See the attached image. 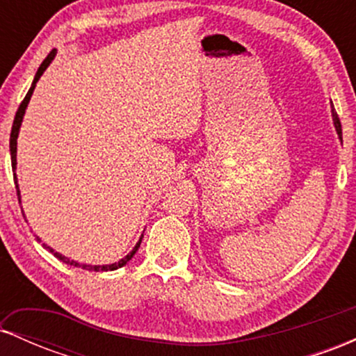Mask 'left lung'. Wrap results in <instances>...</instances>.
Returning <instances> with one entry per match:
<instances>
[{
    "mask_svg": "<svg viewBox=\"0 0 356 356\" xmlns=\"http://www.w3.org/2000/svg\"><path fill=\"white\" fill-rule=\"evenodd\" d=\"M332 117H333V125H334V129H337L338 137H340V140H341V124H340V118H338V115H337V112H334L333 104H332Z\"/></svg>",
    "mask_w": 356,
    "mask_h": 356,
    "instance_id": "1",
    "label": "left lung"
}]
</instances>
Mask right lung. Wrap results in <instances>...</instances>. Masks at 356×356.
Wrapping results in <instances>:
<instances>
[{"label": "right lung", "mask_w": 356, "mask_h": 356, "mask_svg": "<svg viewBox=\"0 0 356 356\" xmlns=\"http://www.w3.org/2000/svg\"><path fill=\"white\" fill-rule=\"evenodd\" d=\"M55 56H56V50H55V48H53V50H51L50 53H48V56H47V58L43 60V63L40 65L38 72H36V75H35V79H33V83H31L30 90H28L26 97H24V99H23L22 105H19V107H18V112H16V115H15V120H13V127H11V136H10V154H11V167H13L15 186H16V192H18V199H19V202H22V194H19L18 177H16V145H18L19 127H22V124H23V117H24V112H26V107H28V104H30V99H31V95H33V90H35V87H36V81L40 80V76L43 75L44 70H47V68L50 67V63H51L53 60H55ZM23 216H24V214H23ZM142 238H144V234L140 236V239H138V243L136 244V248H134L132 251H130L129 254H127L125 257H122L120 261H117V263H112V264H102V266H100V264H97V266H92V264H80L79 261L68 259L67 256L60 254V252H56L55 249H51L50 246H47V244H44V243H43V248H44V249H48V251H50L51 254L55 256V257H58L60 261H63V263L70 264V266H76V268H81V269H88V271H113V269H118V268L125 266V264L129 263L130 259H132L134 254H136V252L138 251V248H140ZM36 241H38V243H42V239H40V238H36Z\"/></svg>", "instance_id": "obj_1"}]
</instances>
